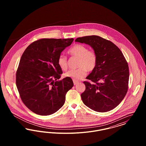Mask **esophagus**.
<instances>
[{
    "mask_svg": "<svg viewBox=\"0 0 146 146\" xmlns=\"http://www.w3.org/2000/svg\"><path fill=\"white\" fill-rule=\"evenodd\" d=\"M79 82H78V81H76V80H73V83H74V85H76V84H78L79 83Z\"/></svg>",
    "mask_w": 146,
    "mask_h": 146,
    "instance_id": "34e87169",
    "label": "esophagus"
}]
</instances>
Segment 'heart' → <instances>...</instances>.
Returning <instances> with one entry per match:
<instances>
[{
    "mask_svg": "<svg viewBox=\"0 0 146 146\" xmlns=\"http://www.w3.org/2000/svg\"><path fill=\"white\" fill-rule=\"evenodd\" d=\"M68 53L70 55L78 58L76 70H70L64 73V76L74 80L78 81L83 78L86 74V70L91 72L95 69L97 63V56L92 50L82 44H75L70 48ZM57 63L60 68L65 70L67 68V58L63 55H60L57 58Z\"/></svg>",
    "mask_w": 146,
    "mask_h": 146,
    "instance_id": "1",
    "label": "heart"
}]
</instances>
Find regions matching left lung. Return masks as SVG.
I'll return each mask as SVG.
<instances>
[{
  "mask_svg": "<svg viewBox=\"0 0 146 146\" xmlns=\"http://www.w3.org/2000/svg\"><path fill=\"white\" fill-rule=\"evenodd\" d=\"M75 42L90 46L97 56L96 67L84 82L81 94L85 105L98 112L110 111L127 93L129 79L127 63L120 50L112 42L97 35L78 38Z\"/></svg>",
  "mask_w": 146,
  "mask_h": 146,
  "instance_id": "obj_1",
  "label": "left lung"
}]
</instances>
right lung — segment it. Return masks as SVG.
Instances as JSON below:
<instances>
[{
  "instance_id": "1",
  "label": "right lung",
  "mask_w": 146,
  "mask_h": 146,
  "mask_svg": "<svg viewBox=\"0 0 146 146\" xmlns=\"http://www.w3.org/2000/svg\"><path fill=\"white\" fill-rule=\"evenodd\" d=\"M73 40L42 39L31 44L21 56L16 86L23 104L35 114L55 113L62 107L67 91L73 86L70 78L57 80L62 74L57 58Z\"/></svg>"
}]
</instances>
